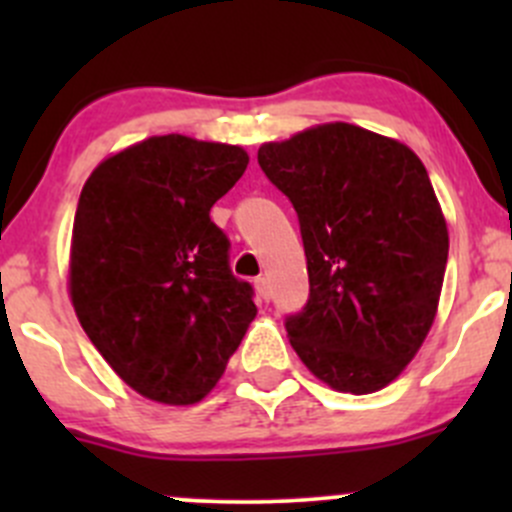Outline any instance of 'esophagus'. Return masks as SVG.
I'll list each match as a JSON object with an SVG mask.
<instances>
[{"label": "esophagus", "instance_id": "esophagus-1", "mask_svg": "<svg viewBox=\"0 0 512 512\" xmlns=\"http://www.w3.org/2000/svg\"><path fill=\"white\" fill-rule=\"evenodd\" d=\"M255 287H257V294H260V297L267 302V299H270V282H267L265 277H257Z\"/></svg>", "mask_w": 512, "mask_h": 512}]
</instances>
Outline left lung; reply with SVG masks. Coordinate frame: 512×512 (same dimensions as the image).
<instances>
[{"mask_svg":"<svg viewBox=\"0 0 512 512\" xmlns=\"http://www.w3.org/2000/svg\"><path fill=\"white\" fill-rule=\"evenodd\" d=\"M257 163L287 195L307 255L309 299L289 344L337 391L384 389L436 317L448 230L433 185L404 143L324 123L265 143Z\"/></svg>","mask_w":512,"mask_h":512,"instance_id":"obj_1","label":"left lung"}]
</instances>
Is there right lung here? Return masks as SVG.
<instances>
[{"instance_id":"right-lung-1","label":"right lung","mask_w":512,"mask_h":512,"mask_svg":"<svg viewBox=\"0 0 512 512\" xmlns=\"http://www.w3.org/2000/svg\"><path fill=\"white\" fill-rule=\"evenodd\" d=\"M240 146L156 136L86 180L71 240L81 327L131 389L188 406L223 376L255 319L210 208L247 168Z\"/></svg>"}]
</instances>
